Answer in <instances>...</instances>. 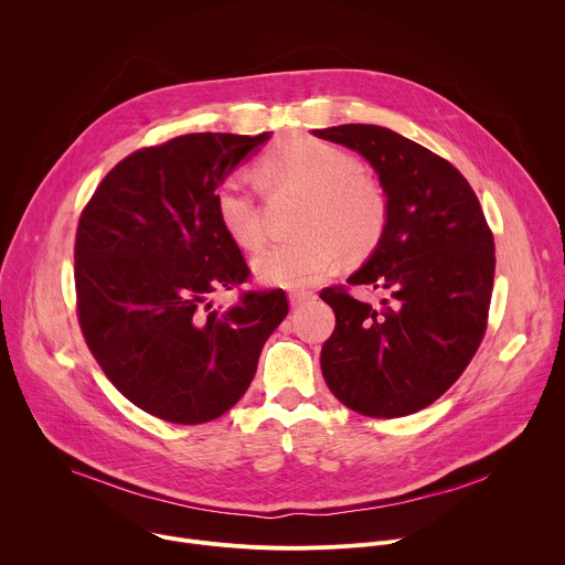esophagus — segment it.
Instances as JSON below:
<instances>
[{
  "label": "esophagus",
  "instance_id": "1",
  "mask_svg": "<svg viewBox=\"0 0 565 565\" xmlns=\"http://www.w3.org/2000/svg\"><path fill=\"white\" fill-rule=\"evenodd\" d=\"M312 297H315L312 290H290V292H288L290 306H301L303 301H308V299H312Z\"/></svg>",
  "mask_w": 565,
  "mask_h": 565
}]
</instances>
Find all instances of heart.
<instances>
[{"mask_svg": "<svg viewBox=\"0 0 565 565\" xmlns=\"http://www.w3.org/2000/svg\"><path fill=\"white\" fill-rule=\"evenodd\" d=\"M257 179L266 190L301 194L295 238L266 250L255 262L259 279L303 288L324 277L344 255H371L388 223V201L377 181L362 174L360 160L327 140L292 136L257 160ZM221 227L244 250H259L266 241L257 188L244 177H225L214 192Z\"/></svg>", "mask_w": 565, "mask_h": 565, "instance_id": "b5f03b06", "label": "heart"}]
</instances>
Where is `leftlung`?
Masks as SVG:
<instances>
[{
  "label": "left lung",
  "instance_id": "1",
  "mask_svg": "<svg viewBox=\"0 0 565 565\" xmlns=\"http://www.w3.org/2000/svg\"><path fill=\"white\" fill-rule=\"evenodd\" d=\"M362 153L380 177L388 223L347 286L319 297L335 312L321 347L333 395L369 418H402L436 402L467 369L488 331L494 234L467 179L438 153L377 125L315 129Z\"/></svg>",
  "mask_w": 565,
  "mask_h": 565
}]
</instances>
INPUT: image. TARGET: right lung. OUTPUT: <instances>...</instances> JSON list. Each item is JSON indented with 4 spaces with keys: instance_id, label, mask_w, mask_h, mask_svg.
Wrapping results in <instances>:
<instances>
[{
    "instance_id": "1",
    "label": "right lung",
    "mask_w": 565,
    "mask_h": 565,
    "mask_svg": "<svg viewBox=\"0 0 565 565\" xmlns=\"http://www.w3.org/2000/svg\"><path fill=\"white\" fill-rule=\"evenodd\" d=\"M185 134L142 147L103 179L75 232V308L85 342L134 405L174 425L223 416L288 315L281 288L207 297L250 268L216 218L218 183L268 140Z\"/></svg>"
}]
</instances>
